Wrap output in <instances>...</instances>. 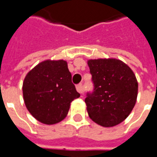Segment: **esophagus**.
<instances>
[{
  "mask_svg": "<svg viewBox=\"0 0 157 157\" xmlns=\"http://www.w3.org/2000/svg\"><path fill=\"white\" fill-rule=\"evenodd\" d=\"M76 90H77V92H78L79 93H81V94H82V93L84 92V88H83V86H82V83H80V84H78V85L76 86Z\"/></svg>",
  "mask_w": 157,
  "mask_h": 157,
  "instance_id": "34e87169",
  "label": "esophagus"
}]
</instances>
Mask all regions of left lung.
<instances>
[{
    "instance_id": "1",
    "label": "left lung",
    "mask_w": 157,
    "mask_h": 157,
    "mask_svg": "<svg viewBox=\"0 0 157 157\" xmlns=\"http://www.w3.org/2000/svg\"><path fill=\"white\" fill-rule=\"evenodd\" d=\"M87 64L94 86L85 99L89 117L103 127L115 126L124 121L135 107L138 94L136 77L119 59H90Z\"/></svg>"
}]
</instances>
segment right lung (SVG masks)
Masks as SVG:
<instances>
[{"mask_svg":"<svg viewBox=\"0 0 157 157\" xmlns=\"http://www.w3.org/2000/svg\"><path fill=\"white\" fill-rule=\"evenodd\" d=\"M23 99L29 113L45 124H55L66 117L71 102L80 97L71 82L67 62L45 60L26 75Z\"/></svg>","mask_w":157,"mask_h":157,"instance_id":"1","label":"right lung"}]
</instances>
